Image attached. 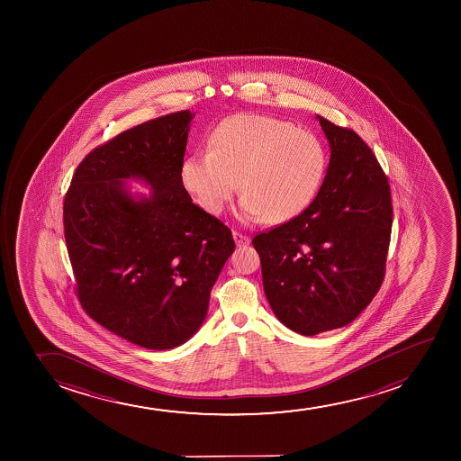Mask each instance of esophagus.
I'll list each match as a JSON object with an SVG mask.
<instances>
[{"label": "esophagus", "instance_id": "34e87169", "mask_svg": "<svg viewBox=\"0 0 461 461\" xmlns=\"http://www.w3.org/2000/svg\"><path fill=\"white\" fill-rule=\"evenodd\" d=\"M233 240H235L237 246H246V244H249V237L244 235V233L239 232V230H233Z\"/></svg>", "mask_w": 461, "mask_h": 461}]
</instances>
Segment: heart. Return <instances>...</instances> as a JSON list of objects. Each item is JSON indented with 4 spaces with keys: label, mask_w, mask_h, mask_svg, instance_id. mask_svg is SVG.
I'll return each instance as SVG.
<instances>
[{
    "label": "heart",
    "mask_w": 461,
    "mask_h": 461,
    "mask_svg": "<svg viewBox=\"0 0 461 461\" xmlns=\"http://www.w3.org/2000/svg\"><path fill=\"white\" fill-rule=\"evenodd\" d=\"M209 148L183 159L180 180L211 215L221 213L241 180L240 217L289 221L311 206L328 170V152L315 133L254 113L220 122Z\"/></svg>",
    "instance_id": "b5f03b06"
}]
</instances>
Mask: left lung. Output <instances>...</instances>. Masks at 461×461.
Here are the masks:
<instances>
[{
  "label": "left lung",
  "mask_w": 461,
  "mask_h": 461,
  "mask_svg": "<svg viewBox=\"0 0 461 461\" xmlns=\"http://www.w3.org/2000/svg\"><path fill=\"white\" fill-rule=\"evenodd\" d=\"M330 159L315 200L252 240L266 296L298 334L343 328L380 291L392 230L391 187L357 132L317 115Z\"/></svg>",
  "instance_id": "1"
}]
</instances>
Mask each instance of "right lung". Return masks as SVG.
I'll return each instance as SVG.
<instances>
[{
    "mask_svg": "<svg viewBox=\"0 0 461 461\" xmlns=\"http://www.w3.org/2000/svg\"><path fill=\"white\" fill-rule=\"evenodd\" d=\"M189 111L118 133L90 150L64 195V239L75 292L92 320L146 349L176 348L206 318L230 257V229L195 206L180 180ZM141 177L140 203L122 180Z\"/></svg>",
    "mask_w": 461,
    "mask_h": 461,
    "instance_id": "1",
    "label": "right lung"
}]
</instances>
